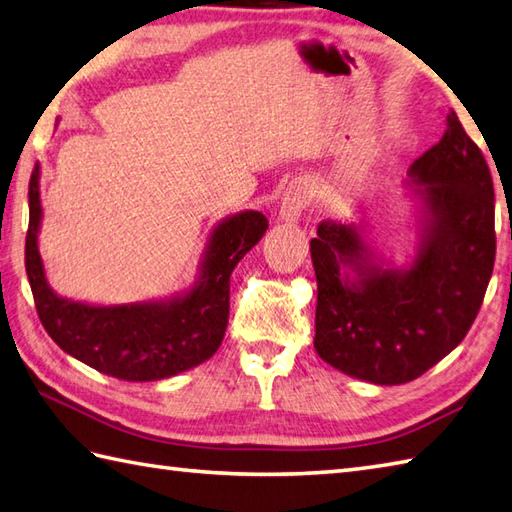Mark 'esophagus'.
I'll return each instance as SVG.
<instances>
[{
	"label": "esophagus",
	"instance_id": "34e87169",
	"mask_svg": "<svg viewBox=\"0 0 512 512\" xmlns=\"http://www.w3.org/2000/svg\"><path fill=\"white\" fill-rule=\"evenodd\" d=\"M310 202V189L306 182H292L290 187L284 191V198H281V209L279 217L286 224H297L301 220L303 211Z\"/></svg>",
	"mask_w": 512,
	"mask_h": 512
}]
</instances>
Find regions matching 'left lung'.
Wrapping results in <instances>:
<instances>
[{"mask_svg":"<svg viewBox=\"0 0 512 512\" xmlns=\"http://www.w3.org/2000/svg\"><path fill=\"white\" fill-rule=\"evenodd\" d=\"M416 248L396 264L367 222L323 220L310 242L325 363L372 385H402L453 352L480 312L495 264V193L480 147L455 112L413 162Z\"/></svg>","mask_w":512,"mask_h":512,"instance_id":"left-lung-1","label":"left lung"}]
</instances>
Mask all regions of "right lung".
<instances>
[{"mask_svg": "<svg viewBox=\"0 0 512 512\" xmlns=\"http://www.w3.org/2000/svg\"><path fill=\"white\" fill-rule=\"evenodd\" d=\"M39 180L37 162L28 189L26 273L39 319L52 341L96 372L129 383L171 378L209 361L228 325L231 273L264 237L266 217L259 211H239L217 222L206 239L193 286L165 299L96 306L61 297L48 284L39 253Z\"/></svg>", "mask_w": 512, "mask_h": 512, "instance_id": "1", "label": "right lung"}]
</instances>
